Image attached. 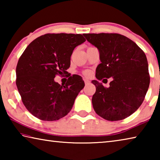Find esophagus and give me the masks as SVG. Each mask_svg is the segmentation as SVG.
Here are the masks:
<instances>
[{
  "label": "esophagus",
  "mask_w": 160,
  "mask_h": 160,
  "mask_svg": "<svg viewBox=\"0 0 160 160\" xmlns=\"http://www.w3.org/2000/svg\"><path fill=\"white\" fill-rule=\"evenodd\" d=\"M84 81H85V85H88V84H90V80H89L88 79H84Z\"/></svg>",
  "instance_id": "1"
}]
</instances>
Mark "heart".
I'll return each mask as SVG.
<instances>
[{"instance_id": "heart-1", "label": "heart", "mask_w": 160, "mask_h": 160, "mask_svg": "<svg viewBox=\"0 0 160 160\" xmlns=\"http://www.w3.org/2000/svg\"><path fill=\"white\" fill-rule=\"evenodd\" d=\"M91 74L90 71H89V70H85V71H84V75H86V76H90Z\"/></svg>"}]
</instances>
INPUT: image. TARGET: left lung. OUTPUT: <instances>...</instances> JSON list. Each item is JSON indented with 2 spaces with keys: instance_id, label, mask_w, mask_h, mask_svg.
Masks as SVG:
<instances>
[{
  "instance_id": "left-lung-1",
  "label": "left lung",
  "mask_w": 160,
  "mask_h": 160,
  "mask_svg": "<svg viewBox=\"0 0 160 160\" xmlns=\"http://www.w3.org/2000/svg\"><path fill=\"white\" fill-rule=\"evenodd\" d=\"M99 51L101 63L95 76L109 88L92 80L96 92L92 102L95 112L108 121H120L140 107L150 85L148 63L145 53L134 42L119 34H83Z\"/></svg>"
}]
</instances>
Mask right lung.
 <instances>
[{
    "mask_svg": "<svg viewBox=\"0 0 160 160\" xmlns=\"http://www.w3.org/2000/svg\"><path fill=\"white\" fill-rule=\"evenodd\" d=\"M85 42L82 34H47L32 42L22 54L16 68V85L24 105L35 117L56 121L71 110L85 87L82 77L73 75L65 85L54 78L68 73L72 51Z\"/></svg>",
    "mask_w": 160,
    "mask_h": 160,
    "instance_id": "add662e5",
    "label": "right lung"
}]
</instances>
